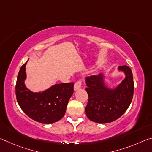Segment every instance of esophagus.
Segmentation results:
<instances>
[{
	"label": "esophagus",
	"mask_w": 152,
	"mask_h": 152,
	"mask_svg": "<svg viewBox=\"0 0 152 152\" xmlns=\"http://www.w3.org/2000/svg\"><path fill=\"white\" fill-rule=\"evenodd\" d=\"M82 81L81 80H79L77 81L76 83L74 84V91H76V90L80 88L82 86Z\"/></svg>",
	"instance_id": "obj_1"
}]
</instances>
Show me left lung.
<instances>
[{
  "mask_svg": "<svg viewBox=\"0 0 152 152\" xmlns=\"http://www.w3.org/2000/svg\"><path fill=\"white\" fill-rule=\"evenodd\" d=\"M118 69L124 72L125 78L113 90L104 86L101 74L86 78L88 101L85 111L92 121L99 123L114 121L122 116L132 102L134 92L132 71L127 66H119Z\"/></svg>",
  "mask_w": 152,
  "mask_h": 152,
  "instance_id": "left-lung-1",
  "label": "left lung"
}]
</instances>
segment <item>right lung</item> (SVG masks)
I'll use <instances>...</instances> for the list:
<instances>
[{"instance_id":"add662e5","label":"right lung","mask_w":152,"mask_h":152,"mask_svg":"<svg viewBox=\"0 0 152 152\" xmlns=\"http://www.w3.org/2000/svg\"><path fill=\"white\" fill-rule=\"evenodd\" d=\"M18 74L15 92L18 104L31 119L42 123H53L65 115L66 107L74 92V83L56 84L42 92H32L26 88L25 66Z\"/></svg>"}]
</instances>
